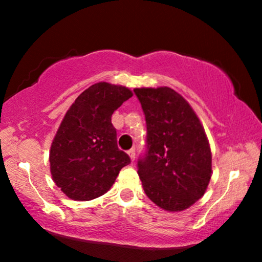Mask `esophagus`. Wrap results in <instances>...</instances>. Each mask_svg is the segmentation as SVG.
<instances>
[{
    "label": "esophagus",
    "mask_w": 262,
    "mask_h": 262,
    "mask_svg": "<svg viewBox=\"0 0 262 262\" xmlns=\"http://www.w3.org/2000/svg\"><path fill=\"white\" fill-rule=\"evenodd\" d=\"M128 154H129V156H130L132 161H134V160H135V149H130V150H129Z\"/></svg>",
    "instance_id": "obj_1"
}]
</instances>
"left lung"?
I'll list each match as a JSON object with an SVG mask.
<instances>
[{"mask_svg":"<svg viewBox=\"0 0 262 262\" xmlns=\"http://www.w3.org/2000/svg\"><path fill=\"white\" fill-rule=\"evenodd\" d=\"M146 122L138 160L144 192L160 208L180 212L197 202L212 176V152L200 119L170 87L135 89Z\"/></svg>","mask_w":262,"mask_h":262,"instance_id":"obj_1","label":"left lung"}]
</instances>
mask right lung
<instances>
[{"label":"right lung","instance_id":"right-lung-1","mask_svg":"<svg viewBox=\"0 0 262 262\" xmlns=\"http://www.w3.org/2000/svg\"><path fill=\"white\" fill-rule=\"evenodd\" d=\"M133 96L124 86L98 82L66 112L50 148L54 182L69 198L91 201L104 194L130 158L117 145L114 111Z\"/></svg>","mask_w":262,"mask_h":262}]
</instances>
